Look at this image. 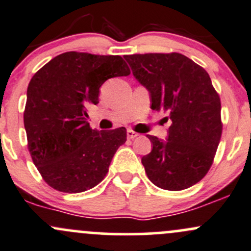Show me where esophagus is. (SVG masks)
Instances as JSON below:
<instances>
[{
    "mask_svg": "<svg viewBox=\"0 0 251 251\" xmlns=\"http://www.w3.org/2000/svg\"><path fill=\"white\" fill-rule=\"evenodd\" d=\"M138 135L139 134L135 133L134 130H131V129H128V130H126V136H128L129 139H134V138H136Z\"/></svg>",
    "mask_w": 251,
    "mask_h": 251,
    "instance_id": "34e87169",
    "label": "esophagus"
}]
</instances>
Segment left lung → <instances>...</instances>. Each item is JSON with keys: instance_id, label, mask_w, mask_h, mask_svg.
<instances>
[{"instance_id": "left-lung-1", "label": "left lung", "mask_w": 251, "mask_h": 251, "mask_svg": "<svg viewBox=\"0 0 251 251\" xmlns=\"http://www.w3.org/2000/svg\"><path fill=\"white\" fill-rule=\"evenodd\" d=\"M136 81L149 90L151 108L172 121L165 140L152 144L141 158L147 177L158 187L181 191L203 179L220 143L221 102L208 72L179 53L126 55Z\"/></svg>"}]
</instances>
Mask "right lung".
Returning a JSON list of instances; mask_svg holds the SVG:
<instances>
[{
  "label": "right lung",
  "mask_w": 251,
  "mask_h": 251,
  "mask_svg": "<svg viewBox=\"0 0 251 251\" xmlns=\"http://www.w3.org/2000/svg\"><path fill=\"white\" fill-rule=\"evenodd\" d=\"M129 74L120 55L66 51L33 75L24 126L33 163L50 187L79 193L106 176L116 151L126 143V130L92 129L87 107L99 102L105 81Z\"/></svg>",
  "instance_id": "right-lung-1"
}]
</instances>
